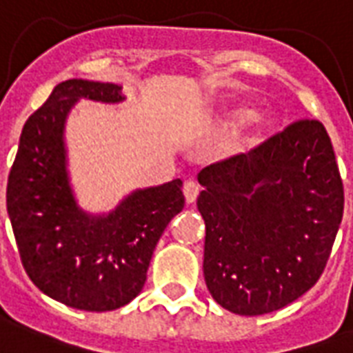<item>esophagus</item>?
Returning <instances> with one entry per match:
<instances>
[{
    "instance_id": "34e87169",
    "label": "esophagus",
    "mask_w": 353,
    "mask_h": 353,
    "mask_svg": "<svg viewBox=\"0 0 353 353\" xmlns=\"http://www.w3.org/2000/svg\"><path fill=\"white\" fill-rule=\"evenodd\" d=\"M183 194H185L187 203H194L199 194L198 181H196V179H192V177H190V179H187V181H185V185H183Z\"/></svg>"
}]
</instances>
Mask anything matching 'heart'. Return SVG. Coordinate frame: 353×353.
I'll list each match as a JSON object with an SVG mask.
<instances>
[{
  "mask_svg": "<svg viewBox=\"0 0 353 353\" xmlns=\"http://www.w3.org/2000/svg\"><path fill=\"white\" fill-rule=\"evenodd\" d=\"M249 117H251V110H247V108H238V110H234V112L231 113V119L236 124L245 122Z\"/></svg>",
  "mask_w": 353,
  "mask_h": 353,
  "instance_id": "1",
  "label": "heart"
}]
</instances>
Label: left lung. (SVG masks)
<instances>
[{
	"label": "left lung",
	"instance_id": "obj_1",
	"mask_svg": "<svg viewBox=\"0 0 353 353\" xmlns=\"http://www.w3.org/2000/svg\"><path fill=\"white\" fill-rule=\"evenodd\" d=\"M198 181L205 282L220 306L263 315L317 284L345 209L323 122H293L249 154L203 168Z\"/></svg>",
	"mask_w": 353,
	"mask_h": 353
}]
</instances>
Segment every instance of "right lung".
I'll return each instance as SVG.
<instances>
[{"instance_id":"obj_1","label":"right lung","mask_w":353,"mask_h":353,"mask_svg":"<svg viewBox=\"0 0 353 353\" xmlns=\"http://www.w3.org/2000/svg\"><path fill=\"white\" fill-rule=\"evenodd\" d=\"M121 85L71 79L25 122L7 183V212L25 271L54 301L112 312L141 293L161 234L185 207L183 181L139 188L110 214L82 210L69 185L65 119L80 99L117 104Z\"/></svg>"}]
</instances>
